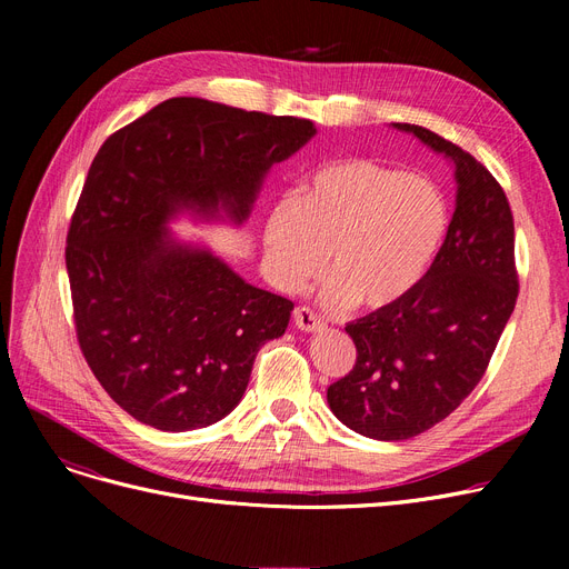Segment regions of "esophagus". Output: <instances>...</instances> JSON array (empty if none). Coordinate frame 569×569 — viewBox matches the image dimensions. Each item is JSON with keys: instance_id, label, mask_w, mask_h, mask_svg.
Listing matches in <instances>:
<instances>
[{"instance_id": "1", "label": "esophagus", "mask_w": 569, "mask_h": 569, "mask_svg": "<svg viewBox=\"0 0 569 569\" xmlns=\"http://www.w3.org/2000/svg\"><path fill=\"white\" fill-rule=\"evenodd\" d=\"M295 325H297V330H302V332H320L325 327V322L309 307L295 309Z\"/></svg>"}]
</instances>
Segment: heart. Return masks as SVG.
Instances as JSON below:
<instances>
[{"instance_id": "obj_1", "label": "heart", "mask_w": 569, "mask_h": 569, "mask_svg": "<svg viewBox=\"0 0 569 569\" xmlns=\"http://www.w3.org/2000/svg\"><path fill=\"white\" fill-rule=\"evenodd\" d=\"M452 228V204L429 177L371 159H346L309 174L300 196H283L264 221V253L286 288L325 267L327 309L401 305L431 272Z\"/></svg>"}]
</instances>
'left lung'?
I'll return each instance as SVG.
<instances>
[{"mask_svg": "<svg viewBox=\"0 0 569 569\" xmlns=\"http://www.w3.org/2000/svg\"><path fill=\"white\" fill-rule=\"evenodd\" d=\"M392 127L455 166L457 207L420 288L346 325L357 362L327 387V403L348 429L373 440H408L457 410L482 380L519 295L515 219L496 177L425 127Z\"/></svg>", "mask_w": 569, "mask_h": 569, "instance_id": "obj_1", "label": "left lung"}]
</instances>
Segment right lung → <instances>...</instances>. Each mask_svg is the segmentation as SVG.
Instances as JSON below:
<instances>
[{
	"label": "right lung",
	"instance_id": "1",
	"mask_svg": "<svg viewBox=\"0 0 569 569\" xmlns=\"http://www.w3.org/2000/svg\"><path fill=\"white\" fill-rule=\"evenodd\" d=\"M313 136L309 119L177 97L101 144L71 219L67 272L84 360L138 422L179 433L223 420L260 346L283 337L290 300L168 223L242 226L269 168Z\"/></svg>",
	"mask_w": 569,
	"mask_h": 569
}]
</instances>
